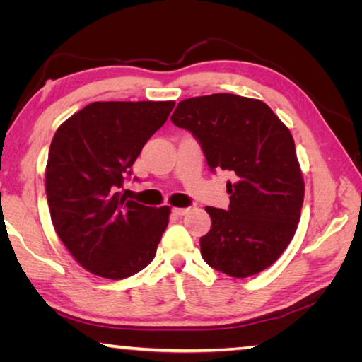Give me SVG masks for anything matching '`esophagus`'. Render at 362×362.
I'll use <instances>...</instances> for the list:
<instances>
[{"instance_id": "esophagus-1", "label": "esophagus", "mask_w": 362, "mask_h": 362, "mask_svg": "<svg viewBox=\"0 0 362 362\" xmlns=\"http://www.w3.org/2000/svg\"><path fill=\"white\" fill-rule=\"evenodd\" d=\"M188 211H189L188 207H174V209H173V212L175 214V216H179V217L185 216V214H187Z\"/></svg>"}]
</instances>
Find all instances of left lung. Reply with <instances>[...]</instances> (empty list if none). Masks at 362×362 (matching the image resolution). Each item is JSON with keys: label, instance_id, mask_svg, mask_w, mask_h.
<instances>
[{"label": "left lung", "instance_id": "8db88e82", "mask_svg": "<svg viewBox=\"0 0 362 362\" xmlns=\"http://www.w3.org/2000/svg\"><path fill=\"white\" fill-rule=\"evenodd\" d=\"M170 121L198 140L209 169L230 170L228 209L207 206V265L247 278L273 265L296 235L305 185L292 134L267 103L235 94L192 97Z\"/></svg>", "mask_w": 362, "mask_h": 362}]
</instances>
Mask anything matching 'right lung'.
<instances>
[{"label": "right lung", "mask_w": 362, "mask_h": 362, "mask_svg": "<svg viewBox=\"0 0 362 362\" xmlns=\"http://www.w3.org/2000/svg\"><path fill=\"white\" fill-rule=\"evenodd\" d=\"M175 102H94L59 127L49 148L46 194L60 241L83 268L124 279L155 259L169 207L127 199L122 183Z\"/></svg>", "instance_id": "add662e5"}]
</instances>
